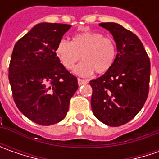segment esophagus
Here are the masks:
<instances>
[{
	"label": "esophagus",
	"instance_id": "1",
	"mask_svg": "<svg viewBox=\"0 0 159 159\" xmlns=\"http://www.w3.org/2000/svg\"><path fill=\"white\" fill-rule=\"evenodd\" d=\"M87 83H88V81L85 80L78 79V84H79V86H82V85H85V84H87Z\"/></svg>",
	"mask_w": 159,
	"mask_h": 159
}]
</instances>
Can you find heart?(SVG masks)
Masks as SVG:
<instances>
[{
	"instance_id": "obj_1",
	"label": "heart",
	"mask_w": 159,
	"mask_h": 159,
	"mask_svg": "<svg viewBox=\"0 0 159 159\" xmlns=\"http://www.w3.org/2000/svg\"><path fill=\"white\" fill-rule=\"evenodd\" d=\"M56 54L68 70L72 69L81 57L84 61L74 69V72L89 76L94 71L105 73L111 68L116 58V48L111 39L98 33L86 32L73 36L72 41L59 40Z\"/></svg>"
}]
</instances>
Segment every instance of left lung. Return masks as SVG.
<instances>
[{"label":"left lung","instance_id":"1","mask_svg":"<svg viewBox=\"0 0 159 159\" xmlns=\"http://www.w3.org/2000/svg\"><path fill=\"white\" fill-rule=\"evenodd\" d=\"M113 36L118 54L102 76L89 81L95 118L110 126L124 125L142 110L149 94L150 58L142 41L117 23H101Z\"/></svg>","mask_w":159,"mask_h":159}]
</instances>
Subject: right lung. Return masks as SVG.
I'll return each instance as SVG.
<instances>
[{
    "label": "right lung",
    "instance_id": "add662e5",
    "mask_svg": "<svg viewBox=\"0 0 159 159\" xmlns=\"http://www.w3.org/2000/svg\"><path fill=\"white\" fill-rule=\"evenodd\" d=\"M70 28L64 24H37L13 48L9 80L14 101L26 118L39 125L63 120L78 89L77 78L56 54L57 43Z\"/></svg>",
    "mask_w": 159,
    "mask_h": 159
}]
</instances>
